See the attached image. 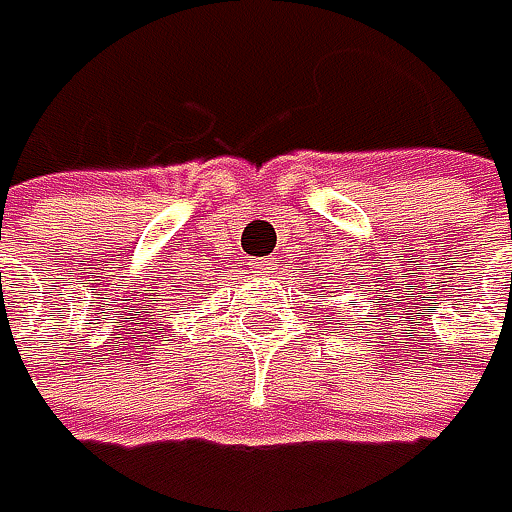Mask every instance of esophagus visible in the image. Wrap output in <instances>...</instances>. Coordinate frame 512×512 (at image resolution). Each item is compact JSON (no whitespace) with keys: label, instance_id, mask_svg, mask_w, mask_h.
<instances>
[{"label":"esophagus","instance_id":"obj_1","mask_svg":"<svg viewBox=\"0 0 512 512\" xmlns=\"http://www.w3.org/2000/svg\"><path fill=\"white\" fill-rule=\"evenodd\" d=\"M272 266H275L272 257H252V260H249V269H257V272H266V269H272Z\"/></svg>","mask_w":512,"mask_h":512}]
</instances>
